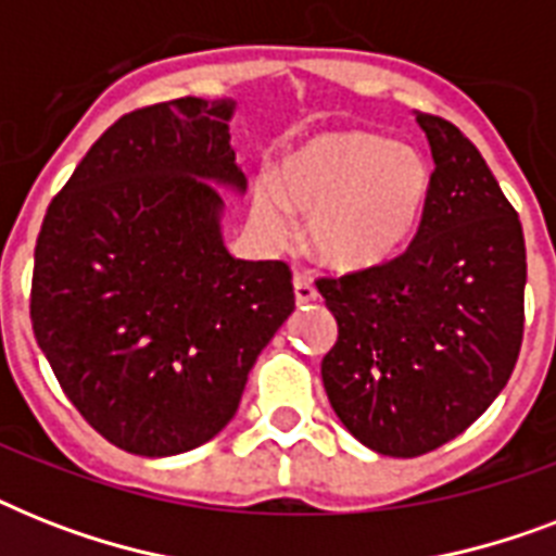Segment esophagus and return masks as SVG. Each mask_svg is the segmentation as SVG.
<instances>
[{"instance_id": "1", "label": "esophagus", "mask_w": 556, "mask_h": 556, "mask_svg": "<svg viewBox=\"0 0 556 556\" xmlns=\"http://www.w3.org/2000/svg\"><path fill=\"white\" fill-rule=\"evenodd\" d=\"M294 300L296 305H312L320 300V294H317V288L312 286V279H305L296 274L294 277Z\"/></svg>"}]
</instances>
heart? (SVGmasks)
<instances>
[{
	"mask_svg": "<svg viewBox=\"0 0 556 556\" xmlns=\"http://www.w3.org/2000/svg\"><path fill=\"white\" fill-rule=\"evenodd\" d=\"M430 185V164L413 143L366 129H334L288 152L277 181L265 178L253 187L251 213L270 242H288L291 213L308 218L314 260L357 274L404 251Z\"/></svg>",
	"mask_w": 556,
	"mask_h": 556,
	"instance_id": "b5f03b06",
	"label": "heart"
}]
</instances>
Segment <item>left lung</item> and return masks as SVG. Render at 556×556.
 I'll return each mask as SVG.
<instances>
[{"label":"left lung","instance_id":"obj_1","mask_svg":"<svg viewBox=\"0 0 556 556\" xmlns=\"http://www.w3.org/2000/svg\"><path fill=\"white\" fill-rule=\"evenodd\" d=\"M432 152L430 199L397 260L320 279L338 343L323 387L352 435L413 458L465 432L517 366L526 236L482 152L450 121L415 112Z\"/></svg>","mask_w":556,"mask_h":556}]
</instances>
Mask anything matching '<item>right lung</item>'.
<instances>
[{
	"instance_id": "obj_1",
	"label": "right lung",
	"mask_w": 556,
	"mask_h": 556,
	"mask_svg": "<svg viewBox=\"0 0 556 556\" xmlns=\"http://www.w3.org/2000/svg\"><path fill=\"white\" fill-rule=\"evenodd\" d=\"M233 100L178 98L109 126L42 218L30 323L80 415L135 456L225 430L294 312L286 262L236 260L222 192L248 176Z\"/></svg>"
}]
</instances>
